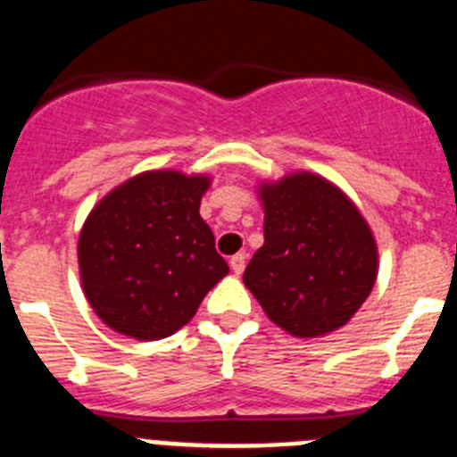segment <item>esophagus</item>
I'll use <instances>...</instances> for the list:
<instances>
[{
    "label": "esophagus",
    "instance_id": "1",
    "mask_svg": "<svg viewBox=\"0 0 457 457\" xmlns=\"http://www.w3.org/2000/svg\"><path fill=\"white\" fill-rule=\"evenodd\" d=\"M229 267H232V271L239 276V273H244L245 269V255L244 253H237V255L229 257Z\"/></svg>",
    "mask_w": 457,
    "mask_h": 457
}]
</instances>
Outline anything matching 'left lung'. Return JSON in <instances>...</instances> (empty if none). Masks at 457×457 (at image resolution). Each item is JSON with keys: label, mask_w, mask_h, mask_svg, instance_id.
Instances as JSON below:
<instances>
[{"label": "left lung", "mask_w": 457, "mask_h": 457, "mask_svg": "<svg viewBox=\"0 0 457 457\" xmlns=\"http://www.w3.org/2000/svg\"><path fill=\"white\" fill-rule=\"evenodd\" d=\"M264 245L245 287L273 324L317 338L347 324L377 278V245L356 206L322 177L301 172L262 186Z\"/></svg>", "instance_id": "left-lung-1"}]
</instances>
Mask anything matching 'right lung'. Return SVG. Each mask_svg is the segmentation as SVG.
Segmentation results:
<instances>
[{
  "label": "right lung",
  "mask_w": 457,
  "mask_h": 457,
  "mask_svg": "<svg viewBox=\"0 0 457 457\" xmlns=\"http://www.w3.org/2000/svg\"><path fill=\"white\" fill-rule=\"evenodd\" d=\"M206 177L137 174L89 213L78 244L82 287L114 331L161 340L195 315L229 271L200 216Z\"/></svg>",
  "instance_id": "obj_1"
}]
</instances>
